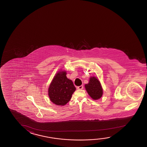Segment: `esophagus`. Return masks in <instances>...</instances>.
Instances as JSON below:
<instances>
[{
    "label": "esophagus",
    "instance_id": "34e87169",
    "mask_svg": "<svg viewBox=\"0 0 147 147\" xmlns=\"http://www.w3.org/2000/svg\"><path fill=\"white\" fill-rule=\"evenodd\" d=\"M83 89V85L78 86L77 87V89H78V90H81V89Z\"/></svg>",
    "mask_w": 147,
    "mask_h": 147
}]
</instances>
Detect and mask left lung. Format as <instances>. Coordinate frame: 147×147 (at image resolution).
<instances>
[{"mask_svg": "<svg viewBox=\"0 0 147 147\" xmlns=\"http://www.w3.org/2000/svg\"><path fill=\"white\" fill-rule=\"evenodd\" d=\"M86 90L90 96L94 100L100 98L103 94V89L100 83L95 77H90L89 83L85 86Z\"/></svg>", "mask_w": 147, "mask_h": 147, "instance_id": "8db88e82", "label": "left lung"}]
</instances>
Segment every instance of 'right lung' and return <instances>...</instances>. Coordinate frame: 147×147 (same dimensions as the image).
I'll return each instance as SVG.
<instances>
[{"instance_id": "add662e5", "label": "right lung", "mask_w": 147, "mask_h": 147, "mask_svg": "<svg viewBox=\"0 0 147 147\" xmlns=\"http://www.w3.org/2000/svg\"><path fill=\"white\" fill-rule=\"evenodd\" d=\"M65 71L57 73L49 88V97L56 105H65L76 89L72 81L67 79Z\"/></svg>"}]
</instances>
